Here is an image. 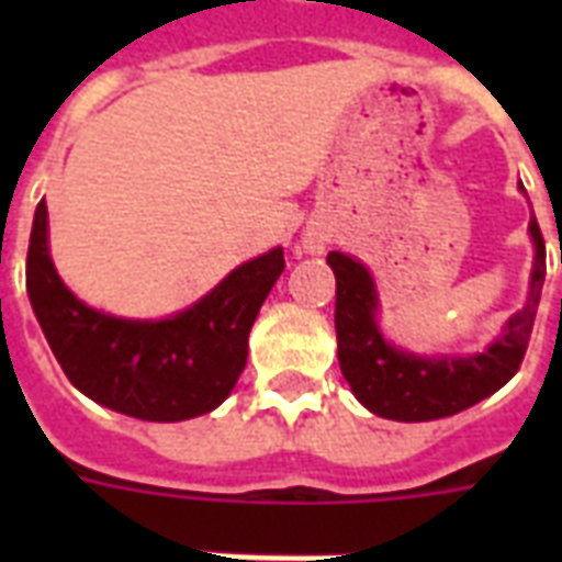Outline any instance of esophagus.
I'll list each match as a JSON object with an SVG mask.
<instances>
[{
    "label": "esophagus",
    "mask_w": 562,
    "mask_h": 562,
    "mask_svg": "<svg viewBox=\"0 0 562 562\" xmlns=\"http://www.w3.org/2000/svg\"><path fill=\"white\" fill-rule=\"evenodd\" d=\"M324 245H326V229L306 227V233H303V247H306V254H324Z\"/></svg>",
    "instance_id": "1"
}]
</instances>
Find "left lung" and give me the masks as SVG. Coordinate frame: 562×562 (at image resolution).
Returning a JSON list of instances; mask_svg holds the SVG:
<instances>
[{"instance_id": "1", "label": "left lung", "mask_w": 562, "mask_h": 562, "mask_svg": "<svg viewBox=\"0 0 562 562\" xmlns=\"http://www.w3.org/2000/svg\"><path fill=\"white\" fill-rule=\"evenodd\" d=\"M531 238L537 262L531 273V294L522 312H516L496 341L479 356L426 359L417 352L396 350L379 333V297L373 277L361 262L347 254L326 256L335 271V333H338V361L344 379L350 382L356 400L384 419L426 423L452 417L487 400L502 384L514 379L531 341L533 317L540 306L546 280V241L540 224L531 221Z\"/></svg>"}]
</instances>
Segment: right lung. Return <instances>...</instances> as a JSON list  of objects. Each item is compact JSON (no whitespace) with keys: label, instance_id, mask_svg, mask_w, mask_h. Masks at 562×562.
I'll use <instances>...</instances> for the list:
<instances>
[{"label":"right lung","instance_id":"right-lung-1","mask_svg":"<svg viewBox=\"0 0 562 562\" xmlns=\"http://www.w3.org/2000/svg\"><path fill=\"white\" fill-rule=\"evenodd\" d=\"M285 268L282 247L238 265L166 321H125L75 297L48 256L46 201L31 227L25 289L66 379L92 402L148 423L201 417L227 400L247 364V335Z\"/></svg>","mask_w":562,"mask_h":562}]
</instances>
